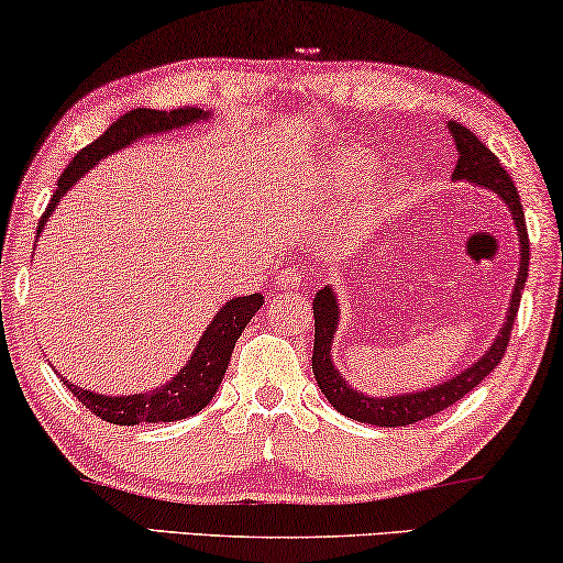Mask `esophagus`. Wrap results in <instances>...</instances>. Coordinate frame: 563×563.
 <instances>
[{
	"mask_svg": "<svg viewBox=\"0 0 563 563\" xmlns=\"http://www.w3.org/2000/svg\"><path fill=\"white\" fill-rule=\"evenodd\" d=\"M276 284H279L282 289H291L299 284V272L297 268H282L279 276H276Z\"/></svg>",
	"mask_w": 563,
	"mask_h": 563,
	"instance_id": "esophagus-1",
	"label": "esophagus"
}]
</instances>
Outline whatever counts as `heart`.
Returning <instances> with one entry per match:
<instances>
[{
    "label": "heart",
    "instance_id": "b5f03b06",
    "mask_svg": "<svg viewBox=\"0 0 563 563\" xmlns=\"http://www.w3.org/2000/svg\"><path fill=\"white\" fill-rule=\"evenodd\" d=\"M372 157L364 155V152H352L339 163V173H335L333 191H349V188L360 186L364 178L369 175Z\"/></svg>",
    "mask_w": 563,
    "mask_h": 563
}]
</instances>
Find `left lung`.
Here are the masks:
<instances>
[{"label": "left lung", "mask_w": 563, "mask_h": 563, "mask_svg": "<svg viewBox=\"0 0 563 563\" xmlns=\"http://www.w3.org/2000/svg\"><path fill=\"white\" fill-rule=\"evenodd\" d=\"M448 131L455 142L457 150V165L452 170V180L455 184H471L478 188H486L494 196H499L501 203L512 214L517 240H520V268H517V279L512 297H509V308L505 325L499 328L492 346L478 356L476 362L468 364L463 372L452 375L444 383H437L432 388L413 390V393H400V396H367V393L356 390L354 385H349V379L341 375L339 367L333 362V341L335 331H339V297H335L333 287H323L312 299V316H316V346H312V372H316L318 388L328 398L335 411L349 416L354 421H364V424L375 427H406L413 421L427 419L444 411V408L455 404L471 393L476 385L492 372L496 364L501 362V356L507 352L509 333H512V323L517 318V308H520V297L525 289V279H528V266H530V243H528V228H525V214L520 194H517L515 180L509 178V173L501 167L499 159L492 150L486 147L481 139L463 126V123L448 121Z\"/></svg>", "instance_id": "left-lung-1"}]
</instances>
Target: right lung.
Listing matches in <instances>:
<instances>
[{
    "label": "right lung",
    "instance_id": "right-lung-1",
    "mask_svg": "<svg viewBox=\"0 0 563 563\" xmlns=\"http://www.w3.org/2000/svg\"><path fill=\"white\" fill-rule=\"evenodd\" d=\"M211 115L214 113L201 111V108H178V111L134 108V111L121 115V119L113 121L92 144H87L82 152H77V155L71 157L67 170L58 178L54 199L48 201L46 211H43L35 235L41 238L43 228H46L51 214L58 209V203H62L67 191H71V186H77L79 178H85L100 159L129 147L136 139L194 126V123L209 121ZM261 305H264V295H261V291L228 299V302L217 310V316L209 320L207 331L201 333L199 341H196L191 356H188V362L180 367L178 375L152 390L134 393V396H106V393L79 388V385L69 383V379H64V383H67L69 390L82 400L85 408H90L95 416H100L103 421H111V424L134 427L188 419V416L199 413L203 406H209L211 398L217 396L224 372H228L232 349H235L245 325L251 323V318L261 310Z\"/></svg>",
    "mask_w": 563,
    "mask_h": 563
}]
</instances>
